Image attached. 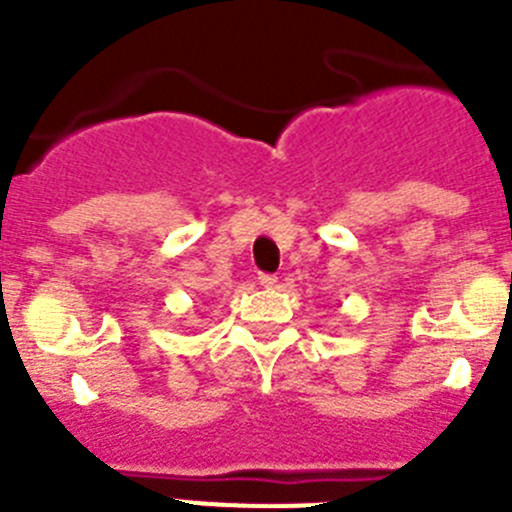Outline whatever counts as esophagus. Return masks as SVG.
Instances as JSON below:
<instances>
[{
  "label": "esophagus",
  "instance_id": "34e87169",
  "mask_svg": "<svg viewBox=\"0 0 512 512\" xmlns=\"http://www.w3.org/2000/svg\"><path fill=\"white\" fill-rule=\"evenodd\" d=\"M277 282L279 279L274 277V274H259V284L264 289H271V287H277Z\"/></svg>",
  "mask_w": 512,
  "mask_h": 512
}]
</instances>
